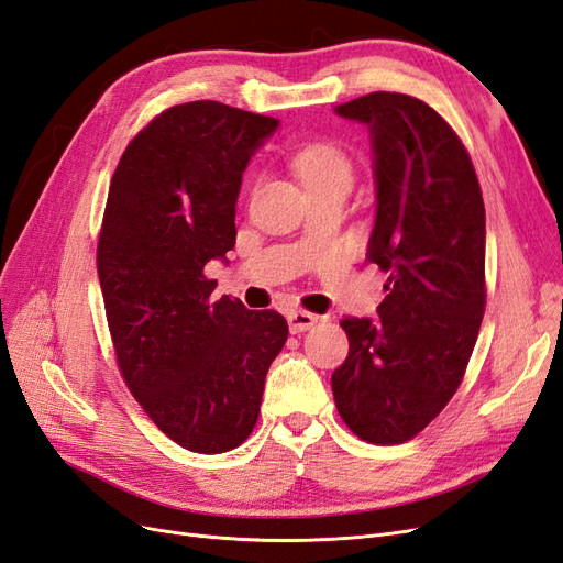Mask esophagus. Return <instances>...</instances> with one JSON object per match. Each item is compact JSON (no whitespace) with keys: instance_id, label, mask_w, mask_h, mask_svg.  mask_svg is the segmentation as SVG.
<instances>
[{"instance_id":"1","label":"esophagus","mask_w":563,"mask_h":563,"mask_svg":"<svg viewBox=\"0 0 563 563\" xmlns=\"http://www.w3.org/2000/svg\"><path fill=\"white\" fill-rule=\"evenodd\" d=\"M286 319H288V329H291V333H302V331L312 329L319 317L312 312H305V310H294V312H288Z\"/></svg>"}]
</instances>
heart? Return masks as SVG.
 Segmentation results:
<instances>
[{"instance_id": "heart-1", "label": "heart", "mask_w": 563, "mask_h": 563, "mask_svg": "<svg viewBox=\"0 0 563 563\" xmlns=\"http://www.w3.org/2000/svg\"><path fill=\"white\" fill-rule=\"evenodd\" d=\"M294 172L308 190L323 185H347L352 183V162L343 150L331 143H312L296 150L291 159Z\"/></svg>"}]
</instances>
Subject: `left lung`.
<instances>
[{"mask_svg":"<svg viewBox=\"0 0 563 563\" xmlns=\"http://www.w3.org/2000/svg\"><path fill=\"white\" fill-rule=\"evenodd\" d=\"M368 126L376 225L366 258L387 272L378 319L345 317L331 376L347 428L404 444L441 413L465 376L484 319L486 213L465 145L428 103L376 91L335 106Z\"/></svg>","mask_w":563,"mask_h":563,"instance_id":"left-lung-1","label":"left lung"}]
</instances>
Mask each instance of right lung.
Returning a JSON list of instances; mask_svg holds the SVG:
<instances>
[{
	"instance_id": "1",
	"label": "right lung",
	"mask_w": 563,
	"mask_h": 563,
	"mask_svg": "<svg viewBox=\"0 0 563 563\" xmlns=\"http://www.w3.org/2000/svg\"><path fill=\"white\" fill-rule=\"evenodd\" d=\"M279 119L216 100L174 106L135 135L110 183L98 279L119 371L178 446L225 453L261 413L288 327L213 300L203 265L234 246L242 176Z\"/></svg>"
}]
</instances>
